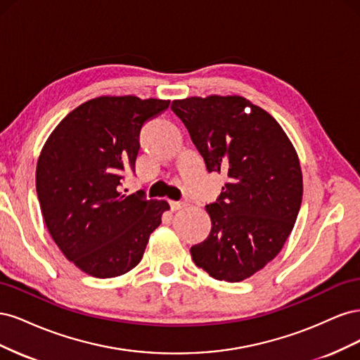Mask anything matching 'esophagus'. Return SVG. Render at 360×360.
Returning a JSON list of instances; mask_svg holds the SVG:
<instances>
[{"label": "esophagus", "instance_id": "1", "mask_svg": "<svg viewBox=\"0 0 360 360\" xmlns=\"http://www.w3.org/2000/svg\"><path fill=\"white\" fill-rule=\"evenodd\" d=\"M169 205H171V210H180V209H183V205H184V202H180V201H169Z\"/></svg>", "mask_w": 360, "mask_h": 360}]
</instances>
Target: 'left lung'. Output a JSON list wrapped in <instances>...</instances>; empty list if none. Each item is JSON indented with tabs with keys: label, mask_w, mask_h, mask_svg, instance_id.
<instances>
[{
	"label": "left lung",
	"mask_w": 360,
	"mask_h": 360,
	"mask_svg": "<svg viewBox=\"0 0 360 360\" xmlns=\"http://www.w3.org/2000/svg\"><path fill=\"white\" fill-rule=\"evenodd\" d=\"M171 110L207 169L228 179L217 202L205 205L212 230L191 248L193 263L217 281L248 279L281 252L296 224L297 151L276 120L242 96H193L172 101Z\"/></svg>",
	"instance_id": "8db88e82"
}]
</instances>
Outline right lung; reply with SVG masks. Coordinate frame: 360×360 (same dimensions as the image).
<instances>
[{
    "label": "right lung",
    "instance_id": "add662e5",
    "mask_svg": "<svg viewBox=\"0 0 360 360\" xmlns=\"http://www.w3.org/2000/svg\"><path fill=\"white\" fill-rule=\"evenodd\" d=\"M169 101L99 96L64 117L43 146L36 189L43 219L63 255L94 278L127 274L169 210L165 200L120 192L135 168L139 130Z\"/></svg>",
    "mask_w": 360,
    "mask_h": 360
}]
</instances>
